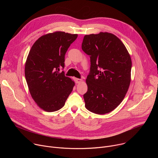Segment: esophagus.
Listing matches in <instances>:
<instances>
[{"label":"esophagus","mask_w":158,"mask_h":158,"mask_svg":"<svg viewBox=\"0 0 158 158\" xmlns=\"http://www.w3.org/2000/svg\"><path fill=\"white\" fill-rule=\"evenodd\" d=\"M82 81V80L81 79H77V78H76L75 79V82L76 84H78V83H80Z\"/></svg>","instance_id":"1"}]
</instances>
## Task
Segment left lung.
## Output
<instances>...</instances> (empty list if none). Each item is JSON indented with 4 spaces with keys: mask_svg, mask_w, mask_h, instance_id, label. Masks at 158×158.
<instances>
[{
    "mask_svg": "<svg viewBox=\"0 0 158 158\" xmlns=\"http://www.w3.org/2000/svg\"><path fill=\"white\" fill-rule=\"evenodd\" d=\"M82 51L90 57L87 91L83 96L87 110L98 114L113 110L123 101L131 82L132 62L124 44L108 32L85 35Z\"/></svg>",
    "mask_w": 158,
    "mask_h": 158,
    "instance_id": "8db88e82",
    "label": "left lung"
}]
</instances>
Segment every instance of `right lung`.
Segmentation results:
<instances>
[{
  "label": "right lung",
  "mask_w": 158,
  "mask_h": 158,
  "mask_svg": "<svg viewBox=\"0 0 158 158\" xmlns=\"http://www.w3.org/2000/svg\"><path fill=\"white\" fill-rule=\"evenodd\" d=\"M77 34L55 32L39 38L29 51L25 76L30 93L37 105L48 112L61 109L74 82L65 76V54Z\"/></svg>",
  "instance_id": "right-lung-1"
}]
</instances>
